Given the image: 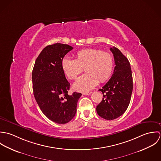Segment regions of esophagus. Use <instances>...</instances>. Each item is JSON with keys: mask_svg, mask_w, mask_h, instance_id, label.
<instances>
[{"mask_svg": "<svg viewBox=\"0 0 161 161\" xmlns=\"http://www.w3.org/2000/svg\"><path fill=\"white\" fill-rule=\"evenodd\" d=\"M92 93V92H84V93H83V94H84V95H88L91 94Z\"/></svg>", "mask_w": 161, "mask_h": 161, "instance_id": "esophagus-1", "label": "esophagus"}]
</instances>
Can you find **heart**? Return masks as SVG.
<instances>
[{
  "instance_id": "obj_1",
  "label": "heart",
  "mask_w": 161,
  "mask_h": 161,
  "mask_svg": "<svg viewBox=\"0 0 161 161\" xmlns=\"http://www.w3.org/2000/svg\"><path fill=\"white\" fill-rule=\"evenodd\" d=\"M61 67L70 79H75L83 69L86 74L80 76L74 84V89L87 92L99 82L107 81L112 75L114 69L112 56L108 52L93 48L84 49L75 54V59L68 56L61 60Z\"/></svg>"
}]
</instances>
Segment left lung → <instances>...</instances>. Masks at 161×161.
I'll list each match as a JSON object with an SVG mask.
<instances>
[{"label": "left lung", "mask_w": 161, "mask_h": 161, "mask_svg": "<svg viewBox=\"0 0 161 161\" xmlns=\"http://www.w3.org/2000/svg\"><path fill=\"white\" fill-rule=\"evenodd\" d=\"M115 67L110 79L101 89L102 102L96 110L100 117L112 120L123 115L128 107L133 91V76L128 59L116 47H110Z\"/></svg>", "instance_id": "1"}]
</instances>
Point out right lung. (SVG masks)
Listing matches in <instances>:
<instances>
[{"label":"right lung","mask_w":161,"mask_h":161,"mask_svg":"<svg viewBox=\"0 0 161 161\" xmlns=\"http://www.w3.org/2000/svg\"><path fill=\"white\" fill-rule=\"evenodd\" d=\"M73 47L55 43L46 46L36 59L32 71L35 98L43 114L59 124L70 121L75 115L82 93L68 94L70 84L61 67V60Z\"/></svg>","instance_id":"add662e5"}]
</instances>
